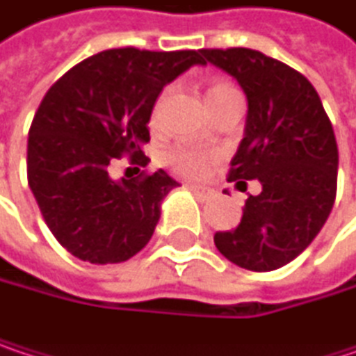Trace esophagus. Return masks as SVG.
Listing matches in <instances>:
<instances>
[{"instance_id":"1","label":"esophagus","mask_w":356,"mask_h":356,"mask_svg":"<svg viewBox=\"0 0 356 356\" xmlns=\"http://www.w3.org/2000/svg\"><path fill=\"white\" fill-rule=\"evenodd\" d=\"M188 188L199 197V199H207V197H211V188H207V186H201V184H188Z\"/></svg>"}]
</instances>
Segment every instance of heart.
<instances>
[{"label": "heart", "instance_id": "heart-1", "mask_svg": "<svg viewBox=\"0 0 356 356\" xmlns=\"http://www.w3.org/2000/svg\"><path fill=\"white\" fill-rule=\"evenodd\" d=\"M236 90L230 83H224V81H218L213 83L209 90H207V101L220 97V95H226V92H232ZM165 163L182 174V176H191V178H197V176H203L205 170H207V163H209V155L207 153H201L197 149H191V147H174L165 153Z\"/></svg>", "mask_w": 356, "mask_h": 356}]
</instances>
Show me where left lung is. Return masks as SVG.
Here are the masks:
<instances>
[{
    "label": "left lung",
    "mask_w": 356,
    "mask_h": 356,
    "mask_svg": "<svg viewBox=\"0 0 356 356\" xmlns=\"http://www.w3.org/2000/svg\"><path fill=\"white\" fill-rule=\"evenodd\" d=\"M205 62L236 79L247 95L245 138L228 180L247 191L259 180L234 230L216 232L218 251L238 267L271 271L296 259L323 228L336 199L338 145L313 85L266 54L201 49Z\"/></svg>",
    "instance_id": "1"
}]
</instances>
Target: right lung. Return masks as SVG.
Segmentation results:
<instances>
[{"mask_svg": "<svg viewBox=\"0 0 356 356\" xmlns=\"http://www.w3.org/2000/svg\"><path fill=\"white\" fill-rule=\"evenodd\" d=\"M199 51L107 49L70 68L43 97L26 149L29 186L45 224L74 257L105 266L134 257L153 236L163 197L178 182L163 170L113 180L128 155L147 165L153 105Z\"/></svg>", "mask_w": 356, "mask_h": 356, "instance_id": "obj_1", "label": "right lung"}]
</instances>
